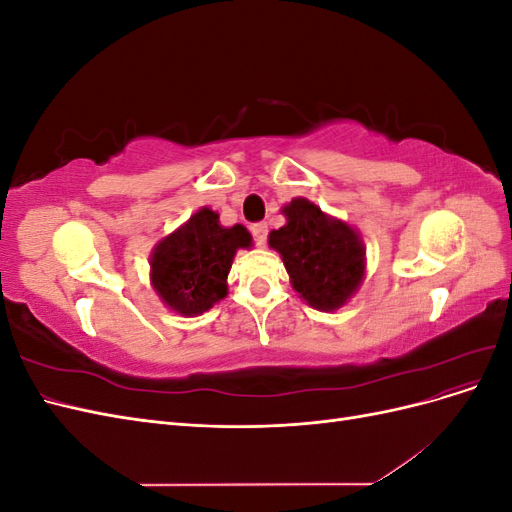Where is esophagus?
Here are the masks:
<instances>
[{"mask_svg": "<svg viewBox=\"0 0 512 512\" xmlns=\"http://www.w3.org/2000/svg\"><path fill=\"white\" fill-rule=\"evenodd\" d=\"M252 235H254V241L258 245H265L267 243V235H269V226L267 222H258L252 226Z\"/></svg>", "mask_w": 512, "mask_h": 512, "instance_id": "obj_1", "label": "esophagus"}]
</instances>
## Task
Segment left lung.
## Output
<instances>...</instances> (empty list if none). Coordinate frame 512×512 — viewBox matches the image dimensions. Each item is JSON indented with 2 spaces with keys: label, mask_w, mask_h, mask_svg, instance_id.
<instances>
[{
  "label": "left lung",
  "mask_w": 512,
  "mask_h": 512,
  "mask_svg": "<svg viewBox=\"0 0 512 512\" xmlns=\"http://www.w3.org/2000/svg\"><path fill=\"white\" fill-rule=\"evenodd\" d=\"M286 226L271 230L292 288L320 312L342 307L365 275V245L352 226L322 213L312 200L294 198L282 209Z\"/></svg>",
  "instance_id": "8db88e82"
}]
</instances>
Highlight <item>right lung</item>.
<instances>
[{
	"mask_svg": "<svg viewBox=\"0 0 512 512\" xmlns=\"http://www.w3.org/2000/svg\"><path fill=\"white\" fill-rule=\"evenodd\" d=\"M245 226L224 228L220 215L203 207L151 254V286L181 316H200L228 294V273L239 247H250Z\"/></svg>",
	"mask_w": 512,
	"mask_h": 512,
	"instance_id": "add662e5",
	"label": "right lung"
}]
</instances>
